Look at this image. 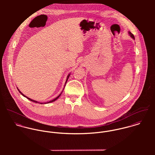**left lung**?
<instances>
[{"label": "left lung", "instance_id": "8db88e82", "mask_svg": "<svg viewBox=\"0 0 155 155\" xmlns=\"http://www.w3.org/2000/svg\"><path fill=\"white\" fill-rule=\"evenodd\" d=\"M128 33H129V35H130V36H131V37L133 39H135V38H134V36L133 35V34H132V33H131L130 31H129V32H128Z\"/></svg>", "mask_w": 155, "mask_h": 155}]
</instances>
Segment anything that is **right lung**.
Listing matches in <instances>:
<instances>
[{"instance_id":"1","label":"right lung","mask_w":155,"mask_h":155,"mask_svg":"<svg viewBox=\"0 0 155 155\" xmlns=\"http://www.w3.org/2000/svg\"><path fill=\"white\" fill-rule=\"evenodd\" d=\"M70 74H68V75L67 76V77L66 81V83H65V85H66V84L67 81V80H68V78H69V76H70ZM65 85H64V87H65ZM17 89H18V91H19V92H20V93L21 94V95H22V96H24V97H26V98H27V99H28L29 100H30V101H33V102H35V103H39V102H38V101H37L33 100H32V99H31V98H28V97H26V96H25V95H24V94H22V92H21V91H20V90L18 89V88H17ZM62 92H63V91H62ZM62 92H61V94H60V95H58V96L57 97H56V98H54V100H51V101H49V102H47V103H41L40 104H46V103H52V102H54V101H55L56 100H57V99H58V98H59V97H60V96L61 95V94H62Z\"/></svg>"}]
</instances>
